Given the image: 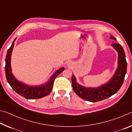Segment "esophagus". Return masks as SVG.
Segmentation results:
<instances>
[{
	"instance_id": "1",
	"label": "esophagus",
	"mask_w": 132,
	"mask_h": 132,
	"mask_svg": "<svg viewBox=\"0 0 132 132\" xmlns=\"http://www.w3.org/2000/svg\"><path fill=\"white\" fill-rule=\"evenodd\" d=\"M68 66L69 67H71V62H69L68 63Z\"/></svg>"
}]
</instances>
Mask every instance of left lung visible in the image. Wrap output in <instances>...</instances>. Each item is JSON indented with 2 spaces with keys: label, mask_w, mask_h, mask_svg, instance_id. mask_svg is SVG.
I'll return each mask as SVG.
<instances>
[{
  "label": "left lung",
  "mask_w": 132,
  "mask_h": 132,
  "mask_svg": "<svg viewBox=\"0 0 132 132\" xmlns=\"http://www.w3.org/2000/svg\"><path fill=\"white\" fill-rule=\"evenodd\" d=\"M111 39H116L111 36ZM112 46L118 53V66L113 76L106 84L97 88H87L77 83L76 79L72 75L71 81L73 90L82 99L95 102L110 97L118 92L122 86L127 70V62L124 50L118 44H113Z\"/></svg>",
  "instance_id": "left-lung-1"
}]
</instances>
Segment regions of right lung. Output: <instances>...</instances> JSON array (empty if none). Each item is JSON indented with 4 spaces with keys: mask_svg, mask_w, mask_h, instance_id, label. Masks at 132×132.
Returning <instances> with one entry per match:
<instances>
[{
    "mask_svg": "<svg viewBox=\"0 0 132 132\" xmlns=\"http://www.w3.org/2000/svg\"><path fill=\"white\" fill-rule=\"evenodd\" d=\"M15 39L16 38L14 39L12 42V45L7 50V55H6V57L5 74L7 82L15 92L22 97L27 98V99H38V98L47 96L50 94L52 90L53 82H54L56 77L61 74L64 70V68H60L52 76L48 82H46L45 84L41 85V86H29L19 81L13 75L10 65L11 55H12L13 48L14 47Z\"/></svg>",
    "mask_w": 132,
    "mask_h": 132,
    "instance_id": "right-lung-1",
    "label": "right lung"
}]
</instances>
